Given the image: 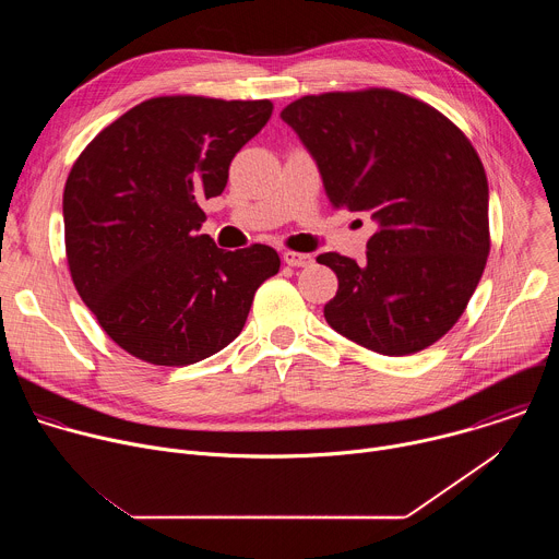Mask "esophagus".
Returning a JSON list of instances; mask_svg holds the SVG:
<instances>
[{
	"mask_svg": "<svg viewBox=\"0 0 559 559\" xmlns=\"http://www.w3.org/2000/svg\"><path fill=\"white\" fill-rule=\"evenodd\" d=\"M283 261L289 267H309V265H313V257L311 254H302V252H285Z\"/></svg>",
	"mask_w": 559,
	"mask_h": 559,
	"instance_id": "esophagus-1",
	"label": "esophagus"
}]
</instances>
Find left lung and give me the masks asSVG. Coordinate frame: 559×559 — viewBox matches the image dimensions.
Instances as JSON below:
<instances>
[{
	"label": "left lung",
	"instance_id": "1",
	"mask_svg": "<svg viewBox=\"0 0 559 559\" xmlns=\"http://www.w3.org/2000/svg\"><path fill=\"white\" fill-rule=\"evenodd\" d=\"M281 119L311 154L332 207L369 212L378 225L367 263L316 259L338 276L330 328L384 356L440 341L491 250L489 183L471 141L436 108L386 88L307 95Z\"/></svg>",
	"mask_w": 559,
	"mask_h": 559
}]
</instances>
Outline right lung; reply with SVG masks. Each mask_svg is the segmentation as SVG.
Here are the masks:
<instances>
[{
    "mask_svg": "<svg viewBox=\"0 0 559 559\" xmlns=\"http://www.w3.org/2000/svg\"><path fill=\"white\" fill-rule=\"evenodd\" d=\"M272 102L154 97L104 128L63 188L72 283L104 332L139 360L199 362L241 334L276 250L225 252L199 234L203 199L225 190L234 154Z\"/></svg>",
    "mask_w": 559,
    "mask_h": 559,
    "instance_id": "1",
    "label": "right lung"
}]
</instances>
